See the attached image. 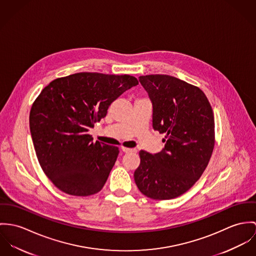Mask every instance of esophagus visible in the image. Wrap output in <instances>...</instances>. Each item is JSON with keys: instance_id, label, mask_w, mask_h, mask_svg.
<instances>
[{"instance_id": "34e87169", "label": "esophagus", "mask_w": 256, "mask_h": 256, "mask_svg": "<svg viewBox=\"0 0 256 256\" xmlns=\"http://www.w3.org/2000/svg\"><path fill=\"white\" fill-rule=\"evenodd\" d=\"M120 149H122V152H124V153H130V152H136V149H132V148L124 147V146H122Z\"/></svg>"}]
</instances>
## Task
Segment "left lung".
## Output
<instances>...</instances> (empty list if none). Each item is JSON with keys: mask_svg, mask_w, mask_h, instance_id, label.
Instances as JSON below:
<instances>
[{"mask_svg": "<svg viewBox=\"0 0 256 256\" xmlns=\"http://www.w3.org/2000/svg\"><path fill=\"white\" fill-rule=\"evenodd\" d=\"M152 103V126L165 134L158 153L140 152L134 180L144 196L176 198L206 169L214 148V114L198 87L166 74L140 76Z\"/></svg>", "mask_w": 256, "mask_h": 256, "instance_id": "1", "label": "left lung"}]
</instances>
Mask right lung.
Instances as JSON below:
<instances>
[{"label": "right lung", "mask_w": 256, "mask_h": 256, "mask_svg": "<svg viewBox=\"0 0 256 256\" xmlns=\"http://www.w3.org/2000/svg\"><path fill=\"white\" fill-rule=\"evenodd\" d=\"M138 84L128 74L78 72L41 91L30 111V132L39 164L58 190L88 196L103 188L120 151L93 142L88 132L116 98Z\"/></svg>", "instance_id": "obj_1"}]
</instances>
